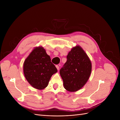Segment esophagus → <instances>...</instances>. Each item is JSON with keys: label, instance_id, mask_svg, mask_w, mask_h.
Segmentation results:
<instances>
[{"label": "esophagus", "instance_id": "1", "mask_svg": "<svg viewBox=\"0 0 120 120\" xmlns=\"http://www.w3.org/2000/svg\"><path fill=\"white\" fill-rule=\"evenodd\" d=\"M56 68H57V70L59 71V69H60V67H59V66H58V65H56Z\"/></svg>", "mask_w": 120, "mask_h": 120}]
</instances>
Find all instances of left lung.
<instances>
[{"mask_svg":"<svg viewBox=\"0 0 120 120\" xmlns=\"http://www.w3.org/2000/svg\"><path fill=\"white\" fill-rule=\"evenodd\" d=\"M67 59L60 73L65 89L69 92H76L82 88L88 81L92 71V63L79 45L72 48Z\"/></svg>","mask_w":120,"mask_h":120,"instance_id":"left-lung-1","label":"left lung"}]
</instances>
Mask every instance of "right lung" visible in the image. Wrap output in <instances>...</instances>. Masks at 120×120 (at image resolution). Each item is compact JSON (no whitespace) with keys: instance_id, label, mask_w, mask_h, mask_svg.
Here are the masks:
<instances>
[{"instance_id":"1","label":"right lung","mask_w":120,"mask_h":120,"mask_svg":"<svg viewBox=\"0 0 120 120\" xmlns=\"http://www.w3.org/2000/svg\"><path fill=\"white\" fill-rule=\"evenodd\" d=\"M57 71L50 56L42 46L36 47L23 64L25 79L34 88L43 90L48 86L52 76Z\"/></svg>"}]
</instances>
